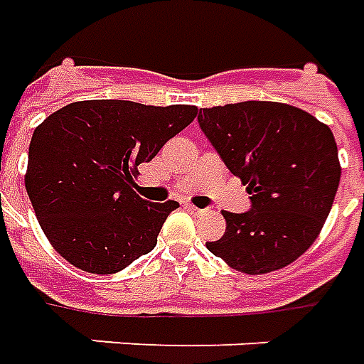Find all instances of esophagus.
<instances>
[{"instance_id": "obj_1", "label": "esophagus", "mask_w": 364, "mask_h": 364, "mask_svg": "<svg viewBox=\"0 0 364 364\" xmlns=\"http://www.w3.org/2000/svg\"><path fill=\"white\" fill-rule=\"evenodd\" d=\"M186 210L190 211V213H194V215H203V213H205V210H200V208H196V205H192V203H188Z\"/></svg>"}]
</instances>
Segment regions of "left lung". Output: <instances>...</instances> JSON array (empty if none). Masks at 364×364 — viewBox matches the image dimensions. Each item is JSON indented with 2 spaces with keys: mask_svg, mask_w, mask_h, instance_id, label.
<instances>
[{
  "mask_svg": "<svg viewBox=\"0 0 364 364\" xmlns=\"http://www.w3.org/2000/svg\"><path fill=\"white\" fill-rule=\"evenodd\" d=\"M198 123L251 194L249 211H221L228 228L208 251L245 274L294 262L318 239L339 188L331 129L278 102L205 107Z\"/></svg>",
  "mask_w": 364,
  "mask_h": 364,
  "instance_id": "1",
  "label": "left lung"
}]
</instances>
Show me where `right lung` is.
Segmentation results:
<instances>
[{
	"label": "right lung",
	"mask_w": 364,
	"mask_h": 364,
	"mask_svg": "<svg viewBox=\"0 0 364 364\" xmlns=\"http://www.w3.org/2000/svg\"><path fill=\"white\" fill-rule=\"evenodd\" d=\"M196 105L90 100L64 105L33 133L25 188L41 229L60 257L113 274L151 252L178 202L136 194V166L188 127Z\"/></svg>",
	"instance_id": "obj_1"
}]
</instances>
